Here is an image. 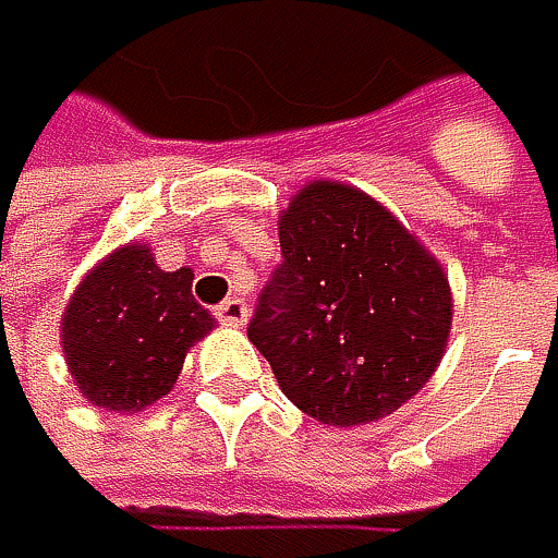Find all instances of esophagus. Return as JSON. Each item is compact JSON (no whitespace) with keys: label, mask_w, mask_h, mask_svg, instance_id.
<instances>
[{"label":"esophagus","mask_w":558,"mask_h":558,"mask_svg":"<svg viewBox=\"0 0 558 558\" xmlns=\"http://www.w3.org/2000/svg\"><path fill=\"white\" fill-rule=\"evenodd\" d=\"M214 314H217V320H220V325L241 328L244 320H247V304H244L241 298H227V301H220V304L214 307Z\"/></svg>","instance_id":"esophagus-1"}]
</instances>
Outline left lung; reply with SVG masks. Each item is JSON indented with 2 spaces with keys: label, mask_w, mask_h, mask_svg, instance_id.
Wrapping results in <instances>:
<instances>
[{
  "label": "left lung",
  "mask_w": 558,
  "mask_h": 558,
  "mask_svg": "<svg viewBox=\"0 0 558 558\" xmlns=\"http://www.w3.org/2000/svg\"><path fill=\"white\" fill-rule=\"evenodd\" d=\"M281 264L247 338L281 391L325 425L401 409L438 368L452 328L441 264L378 201L314 180L281 217Z\"/></svg>",
  "instance_id": "obj_1"
}]
</instances>
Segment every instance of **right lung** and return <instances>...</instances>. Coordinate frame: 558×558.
<instances>
[{
	"label": "right lung",
	"mask_w": 558,
	"mask_h": 558,
	"mask_svg": "<svg viewBox=\"0 0 558 558\" xmlns=\"http://www.w3.org/2000/svg\"><path fill=\"white\" fill-rule=\"evenodd\" d=\"M190 284L194 270H160L140 244L86 274L62 314V351L93 404L140 412L173 388L190 344L214 328Z\"/></svg>",
	"instance_id": "right-lung-1"
}]
</instances>
